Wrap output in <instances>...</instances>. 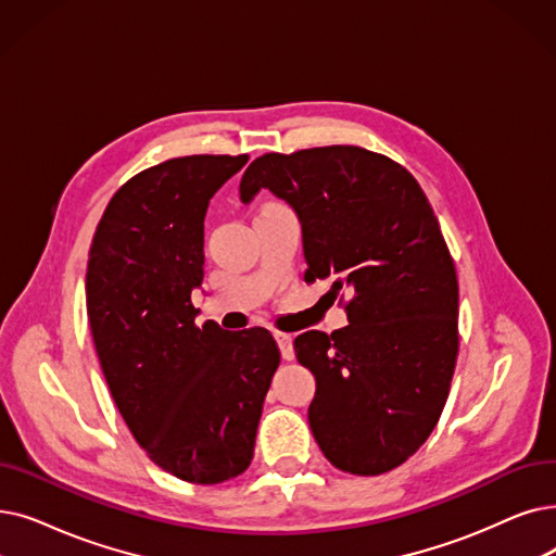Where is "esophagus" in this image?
I'll use <instances>...</instances> for the list:
<instances>
[{
	"mask_svg": "<svg viewBox=\"0 0 556 556\" xmlns=\"http://www.w3.org/2000/svg\"><path fill=\"white\" fill-rule=\"evenodd\" d=\"M275 338H277V345L281 350V356L286 361L295 358V350H293V336L286 333V331H275Z\"/></svg>",
	"mask_w": 556,
	"mask_h": 556,
	"instance_id": "obj_1",
	"label": "esophagus"
}]
</instances>
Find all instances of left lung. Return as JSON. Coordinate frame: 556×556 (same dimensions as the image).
<instances>
[{
	"instance_id": "1",
	"label": "left lung",
	"mask_w": 556,
	"mask_h": 556,
	"mask_svg": "<svg viewBox=\"0 0 556 556\" xmlns=\"http://www.w3.org/2000/svg\"><path fill=\"white\" fill-rule=\"evenodd\" d=\"M261 188L298 213L304 279L352 295L348 327L293 343L316 377L313 437L338 470L389 472L437 427L456 366L458 281L437 215L406 167L354 144L263 154L240 200Z\"/></svg>"
}]
</instances>
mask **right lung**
Masks as SVG:
<instances>
[{"label": "right lung", "mask_w": 556, "mask_h": 556, "mask_svg": "<svg viewBox=\"0 0 556 556\" xmlns=\"http://www.w3.org/2000/svg\"><path fill=\"white\" fill-rule=\"evenodd\" d=\"M248 154L163 161L111 198L92 236L86 311L109 391L152 462L190 484H220L254 456L279 368L268 329L195 323L208 200Z\"/></svg>", "instance_id": "add662e5"}]
</instances>
